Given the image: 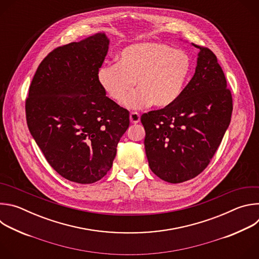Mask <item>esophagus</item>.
<instances>
[{"label": "esophagus", "mask_w": 259, "mask_h": 259, "mask_svg": "<svg viewBox=\"0 0 259 259\" xmlns=\"http://www.w3.org/2000/svg\"><path fill=\"white\" fill-rule=\"evenodd\" d=\"M139 121H140V116H139V114L136 113V112H132V113L130 114V122H131L132 124H137V123H139Z\"/></svg>", "instance_id": "34e87169"}]
</instances>
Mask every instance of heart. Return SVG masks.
<instances>
[{"label":"heart","instance_id":"b5f03b06","mask_svg":"<svg viewBox=\"0 0 259 259\" xmlns=\"http://www.w3.org/2000/svg\"><path fill=\"white\" fill-rule=\"evenodd\" d=\"M191 71L192 59L187 52L162 43L144 42L124 48L116 64L99 68L97 78L109 98L117 102L125 99L128 108L141 109L151 104L163 108L180 97ZM135 81L139 90L128 96Z\"/></svg>","mask_w":259,"mask_h":259}]
</instances>
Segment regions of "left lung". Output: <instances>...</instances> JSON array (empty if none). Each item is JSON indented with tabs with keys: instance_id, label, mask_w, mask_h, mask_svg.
I'll use <instances>...</instances> for the list:
<instances>
[{
	"instance_id": "left-lung-1",
	"label": "left lung",
	"mask_w": 259,
	"mask_h": 259,
	"mask_svg": "<svg viewBox=\"0 0 259 259\" xmlns=\"http://www.w3.org/2000/svg\"><path fill=\"white\" fill-rule=\"evenodd\" d=\"M200 49L196 72L170 106L141 116L152 171L170 183L195 178L209 165L231 123L233 97L216 55Z\"/></svg>"
}]
</instances>
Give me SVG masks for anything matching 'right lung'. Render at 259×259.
Masks as SVG:
<instances>
[{"label": "right lung", "instance_id": "add662e5", "mask_svg": "<svg viewBox=\"0 0 259 259\" xmlns=\"http://www.w3.org/2000/svg\"><path fill=\"white\" fill-rule=\"evenodd\" d=\"M103 32L51 51L25 99L28 130L50 166L77 183L100 180L113 166L128 110L105 96L97 73L108 50Z\"/></svg>", "mask_w": 259, "mask_h": 259}]
</instances>
